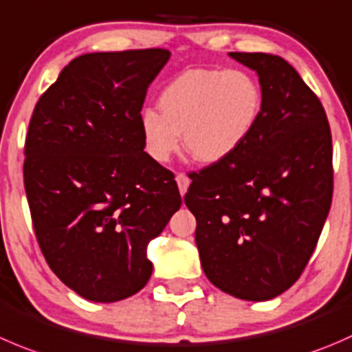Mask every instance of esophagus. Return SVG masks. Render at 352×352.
Instances as JSON below:
<instances>
[{
    "mask_svg": "<svg viewBox=\"0 0 352 352\" xmlns=\"http://www.w3.org/2000/svg\"><path fill=\"white\" fill-rule=\"evenodd\" d=\"M175 180H177V186H179V190H180V194H186L187 192V187H189V184H190V180H189V177L186 175V173H179V175L175 177Z\"/></svg>",
    "mask_w": 352,
    "mask_h": 352,
    "instance_id": "esophagus-1",
    "label": "esophagus"
}]
</instances>
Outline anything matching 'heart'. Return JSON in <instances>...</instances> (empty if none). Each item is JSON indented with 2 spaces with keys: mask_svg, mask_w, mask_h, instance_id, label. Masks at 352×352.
I'll return each instance as SVG.
<instances>
[{
  "mask_svg": "<svg viewBox=\"0 0 352 352\" xmlns=\"http://www.w3.org/2000/svg\"><path fill=\"white\" fill-rule=\"evenodd\" d=\"M263 89L244 68H194L177 75L160 94V108L141 113L142 142L155 162L166 163L184 146L201 163L230 158L259 120Z\"/></svg>",
  "mask_w": 352,
  "mask_h": 352,
  "instance_id": "b5f03b06",
  "label": "heart"
}]
</instances>
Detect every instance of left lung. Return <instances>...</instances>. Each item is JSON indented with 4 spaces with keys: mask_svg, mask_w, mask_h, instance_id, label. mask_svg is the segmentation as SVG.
Segmentation results:
<instances>
[{
    "mask_svg": "<svg viewBox=\"0 0 352 352\" xmlns=\"http://www.w3.org/2000/svg\"><path fill=\"white\" fill-rule=\"evenodd\" d=\"M228 54L258 74L261 115L230 158L192 172L184 201L208 280L234 298L268 301L301 277L322 234L332 134L318 96L284 58Z\"/></svg>",
    "mask_w": 352,
    "mask_h": 352,
    "instance_id": "8db88e82",
    "label": "left lung"
}]
</instances>
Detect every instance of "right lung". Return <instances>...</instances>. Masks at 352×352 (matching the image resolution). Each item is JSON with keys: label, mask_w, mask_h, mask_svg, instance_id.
Instances as JSON below:
<instances>
[{"label": "right lung", "mask_w": 352, "mask_h": 352, "mask_svg": "<svg viewBox=\"0 0 352 352\" xmlns=\"http://www.w3.org/2000/svg\"><path fill=\"white\" fill-rule=\"evenodd\" d=\"M168 58L162 47L82 54L30 118L23 184L36 239L54 275L89 301H122L148 284L146 248L182 204L139 125Z\"/></svg>", "instance_id": "add662e5"}]
</instances>
